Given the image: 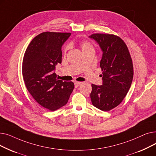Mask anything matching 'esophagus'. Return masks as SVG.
I'll list each match as a JSON object with an SVG mask.
<instances>
[{"mask_svg":"<svg viewBox=\"0 0 156 156\" xmlns=\"http://www.w3.org/2000/svg\"><path fill=\"white\" fill-rule=\"evenodd\" d=\"M75 88H77L78 86H80L81 84V82H79V81H75Z\"/></svg>","mask_w":156,"mask_h":156,"instance_id":"obj_1","label":"esophagus"}]
</instances>
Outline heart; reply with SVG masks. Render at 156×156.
<instances>
[{
    "label": "heart",
    "instance_id": "obj_1",
    "mask_svg": "<svg viewBox=\"0 0 156 156\" xmlns=\"http://www.w3.org/2000/svg\"><path fill=\"white\" fill-rule=\"evenodd\" d=\"M80 44L81 48V49H82V51H83V52L89 50V49H94L93 45L87 40L81 41V42H80ZM68 48H69L68 45H66L64 47V53L66 52Z\"/></svg>",
    "mask_w": 156,
    "mask_h": 156
}]
</instances>
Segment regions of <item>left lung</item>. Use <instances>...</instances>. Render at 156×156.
I'll return each mask as SVG.
<instances>
[{
  "label": "left lung",
  "instance_id": "obj_1",
  "mask_svg": "<svg viewBox=\"0 0 156 156\" xmlns=\"http://www.w3.org/2000/svg\"><path fill=\"white\" fill-rule=\"evenodd\" d=\"M89 37L99 44L103 52L100 62L103 83L92 84V103L98 109L109 111L120 104L132 85V59L127 45L118 36L94 34Z\"/></svg>",
  "mask_w": 156,
  "mask_h": 156
}]
</instances>
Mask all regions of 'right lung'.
Returning <instances> with one entry per match:
<instances>
[{"mask_svg": "<svg viewBox=\"0 0 156 156\" xmlns=\"http://www.w3.org/2000/svg\"><path fill=\"white\" fill-rule=\"evenodd\" d=\"M70 33L45 31L31 40L24 53L22 74L33 98L49 111L67 104L75 85L57 78L55 66L62 61L61 47Z\"/></svg>", "mask_w": 156, "mask_h": 156, "instance_id": "obj_1", "label": "right lung"}]
</instances>
